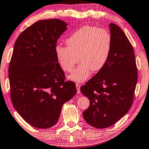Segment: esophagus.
<instances>
[{"mask_svg":"<svg viewBox=\"0 0 149 149\" xmlns=\"http://www.w3.org/2000/svg\"><path fill=\"white\" fill-rule=\"evenodd\" d=\"M76 87H77V93H80V85L77 83V84H76Z\"/></svg>","mask_w":149,"mask_h":149,"instance_id":"1","label":"esophagus"}]
</instances>
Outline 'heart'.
I'll return each mask as SVG.
<instances>
[{
  "mask_svg": "<svg viewBox=\"0 0 149 149\" xmlns=\"http://www.w3.org/2000/svg\"><path fill=\"white\" fill-rule=\"evenodd\" d=\"M67 47L57 45L55 55L62 70L71 72L79 60L81 63L68 77L74 81L87 79L91 70L98 72L107 64L112 49V38L104 29L84 26L65 40Z\"/></svg>",
  "mask_w": 149,
  "mask_h": 149,
  "instance_id": "1",
  "label": "heart"
}]
</instances>
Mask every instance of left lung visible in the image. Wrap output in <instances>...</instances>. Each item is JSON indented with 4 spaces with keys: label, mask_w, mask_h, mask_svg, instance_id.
<instances>
[{
    "label": "left lung",
    "mask_w": 149,
    "mask_h": 149,
    "mask_svg": "<svg viewBox=\"0 0 149 149\" xmlns=\"http://www.w3.org/2000/svg\"><path fill=\"white\" fill-rule=\"evenodd\" d=\"M112 49L104 67L81 87L90 100L83 113L93 127L102 129L114 125L127 114L133 104L137 82L134 50L119 26L109 25Z\"/></svg>",
    "instance_id": "left-lung-1"
}]
</instances>
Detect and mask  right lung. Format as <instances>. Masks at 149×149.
Returning <instances> with one entry per match:
<instances>
[{"mask_svg":"<svg viewBox=\"0 0 149 149\" xmlns=\"http://www.w3.org/2000/svg\"><path fill=\"white\" fill-rule=\"evenodd\" d=\"M67 26L58 19L40 20L15 42L8 68L11 100L22 118L35 127L56 124L62 105L77 91L74 82L65 81L54 51Z\"/></svg>","mask_w":149,"mask_h":149,"instance_id":"1","label":"right lung"}]
</instances>
